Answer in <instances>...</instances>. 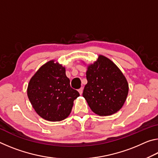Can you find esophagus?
I'll return each mask as SVG.
<instances>
[{"label": "esophagus", "instance_id": "obj_1", "mask_svg": "<svg viewBox=\"0 0 158 158\" xmlns=\"http://www.w3.org/2000/svg\"><path fill=\"white\" fill-rule=\"evenodd\" d=\"M83 90H84V89H83V88H81V89H79L78 90V91H79V94H80V95H82V93H83Z\"/></svg>", "mask_w": 158, "mask_h": 158}]
</instances>
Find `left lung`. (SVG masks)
<instances>
[{"label": "left lung", "mask_w": 158, "mask_h": 158, "mask_svg": "<svg viewBox=\"0 0 158 158\" xmlns=\"http://www.w3.org/2000/svg\"><path fill=\"white\" fill-rule=\"evenodd\" d=\"M88 83L83 97L95 114L110 116L122 108L128 94V84L120 69L104 56L88 66Z\"/></svg>", "instance_id": "1"}]
</instances>
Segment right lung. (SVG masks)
Returning a JSON list of instances; mask_svg holds the SVG:
<instances>
[{"label": "right lung", "mask_w": 158, "mask_h": 158, "mask_svg": "<svg viewBox=\"0 0 158 158\" xmlns=\"http://www.w3.org/2000/svg\"><path fill=\"white\" fill-rule=\"evenodd\" d=\"M27 95L36 113L54 122L69 116L79 93L71 88L65 68L53 60L42 65L31 79Z\"/></svg>", "instance_id": "obj_1"}]
</instances>
